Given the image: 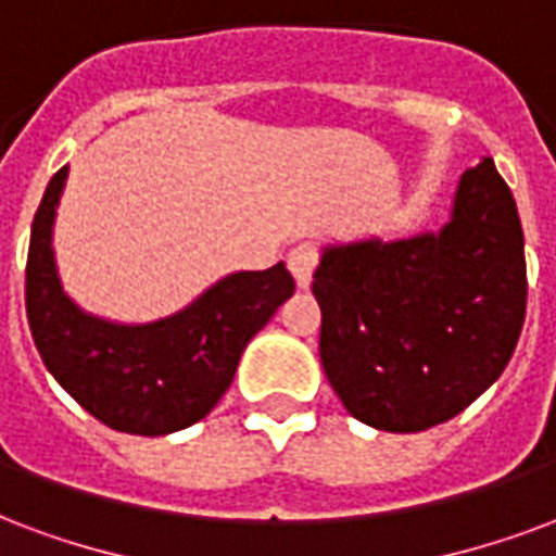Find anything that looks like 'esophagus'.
Segmentation results:
<instances>
[{
    "mask_svg": "<svg viewBox=\"0 0 556 556\" xmlns=\"http://www.w3.org/2000/svg\"><path fill=\"white\" fill-rule=\"evenodd\" d=\"M287 266H290V273H293L295 283L307 290L313 281V273H316V266H319V252H316V245L313 243H299L287 257Z\"/></svg>",
    "mask_w": 556,
    "mask_h": 556,
    "instance_id": "esophagus-1",
    "label": "esophagus"
}]
</instances>
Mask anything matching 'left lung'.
<instances>
[{
	"instance_id": "8db88e82",
	"label": "left lung",
	"mask_w": 556,
	"mask_h": 556,
	"mask_svg": "<svg viewBox=\"0 0 556 556\" xmlns=\"http://www.w3.org/2000/svg\"><path fill=\"white\" fill-rule=\"evenodd\" d=\"M313 295L323 369L354 419L416 433L466 410L510 363L528 304L519 211L492 157L463 173L437 233L325 245Z\"/></svg>"
}]
</instances>
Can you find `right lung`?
I'll use <instances>...</instances> for the list:
<instances>
[{"mask_svg":"<svg viewBox=\"0 0 556 556\" xmlns=\"http://www.w3.org/2000/svg\"><path fill=\"white\" fill-rule=\"evenodd\" d=\"M64 181L61 166L37 207L25 263V313L46 369L114 431L164 437L190 428L214 410L249 340L295 293L293 275L283 263L231 273L166 319L108 323L81 311L58 278L52 223Z\"/></svg>","mask_w":556,"mask_h":556,"instance_id":"add662e5","label":"right lung"}]
</instances>
